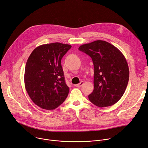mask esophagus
<instances>
[{
    "mask_svg": "<svg viewBox=\"0 0 148 148\" xmlns=\"http://www.w3.org/2000/svg\"><path fill=\"white\" fill-rule=\"evenodd\" d=\"M83 82H81L80 83H78V84H75L74 85V86H75V87H82V86H83Z\"/></svg>",
    "mask_w": 148,
    "mask_h": 148,
    "instance_id": "obj_1",
    "label": "esophagus"
}]
</instances>
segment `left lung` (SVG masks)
Wrapping results in <instances>:
<instances>
[{
    "label": "left lung",
    "mask_w": 148,
    "mask_h": 148,
    "mask_svg": "<svg viewBox=\"0 0 148 148\" xmlns=\"http://www.w3.org/2000/svg\"><path fill=\"white\" fill-rule=\"evenodd\" d=\"M78 50L92 59L94 90L88 99L98 107L111 106L124 95L129 79V68L124 55L103 40L84 44Z\"/></svg>",
    "instance_id": "left-lung-1"
}]
</instances>
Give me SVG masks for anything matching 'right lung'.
Returning <instances> with one entry per match:
<instances>
[{
    "label": "right lung",
    "mask_w": 148,
    "mask_h": 148,
    "mask_svg": "<svg viewBox=\"0 0 148 148\" xmlns=\"http://www.w3.org/2000/svg\"><path fill=\"white\" fill-rule=\"evenodd\" d=\"M71 46L53 43L38 46L28 57L24 73L26 91L42 109L52 110L62 104L69 93L61 60Z\"/></svg>",
    "instance_id": "add662e5"
}]
</instances>
